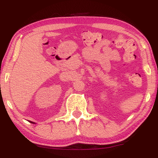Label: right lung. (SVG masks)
<instances>
[{
    "label": "right lung",
    "instance_id": "obj_1",
    "mask_svg": "<svg viewBox=\"0 0 158 158\" xmlns=\"http://www.w3.org/2000/svg\"><path fill=\"white\" fill-rule=\"evenodd\" d=\"M29 122H30L31 123H32V122H31V121H29Z\"/></svg>",
    "mask_w": 158,
    "mask_h": 158
}]
</instances>
